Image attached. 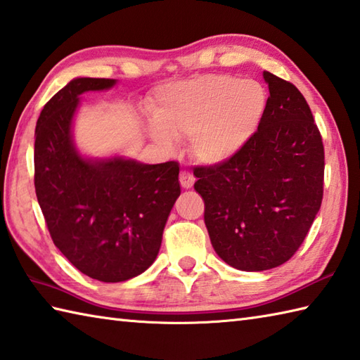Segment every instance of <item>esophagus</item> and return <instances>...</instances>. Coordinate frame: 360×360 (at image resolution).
I'll return each instance as SVG.
<instances>
[{
	"mask_svg": "<svg viewBox=\"0 0 360 360\" xmlns=\"http://www.w3.org/2000/svg\"><path fill=\"white\" fill-rule=\"evenodd\" d=\"M179 182H181V186L184 187V188H190V187H193V184H195V178H193V174L190 173V172H181V174H179Z\"/></svg>",
	"mask_w": 360,
	"mask_h": 360,
	"instance_id": "1",
	"label": "esophagus"
}]
</instances>
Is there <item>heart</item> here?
I'll list each match as a JSON object with an SVG mask.
<instances>
[{
	"label": "heart",
	"instance_id": "obj_1",
	"mask_svg": "<svg viewBox=\"0 0 360 360\" xmlns=\"http://www.w3.org/2000/svg\"><path fill=\"white\" fill-rule=\"evenodd\" d=\"M269 103L260 82L207 75L158 91L150 132L158 143L192 139V151L206 164L231 159L255 136Z\"/></svg>",
	"mask_w": 360,
	"mask_h": 360
}]
</instances>
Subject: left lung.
Wrapping results in <instances>:
<instances>
[{
    "mask_svg": "<svg viewBox=\"0 0 360 360\" xmlns=\"http://www.w3.org/2000/svg\"><path fill=\"white\" fill-rule=\"evenodd\" d=\"M264 79L270 96L255 136L231 159L193 168L214 250L243 271L274 269L298 251L325 181V148L306 98L270 72Z\"/></svg>",
    "mask_w": 360,
    "mask_h": 360,
    "instance_id": "8db88e82",
    "label": "left lung"
}]
</instances>
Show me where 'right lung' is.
Instances as JSON below:
<instances>
[{"mask_svg": "<svg viewBox=\"0 0 360 360\" xmlns=\"http://www.w3.org/2000/svg\"><path fill=\"white\" fill-rule=\"evenodd\" d=\"M115 79L77 77L40 112L35 126L34 186L54 245L77 270L122 283L156 259L167 218L181 195L179 164L81 158L72 142L79 96Z\"/></svg>", "mask_w": 360, "mask_h": 360, "instance_id": "1", "label": "right lung"}]
</instances>
